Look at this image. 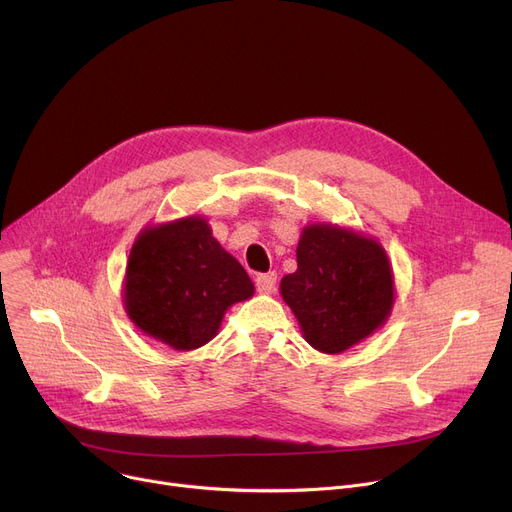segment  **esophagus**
I'll return each instance as SVG.
<instances>
[{"mask_svg": "<svg viewBox=\"0 0 512 512\" xmlns=\"http://www.w3.org/2000/svg\"><path fill=\"white\" fill-rule=\"evenodd\" d=\"M256 289L260 293H266V295L277 291V274H274V272L258 274V277H256Z\"/></svg>", "mask_w": 512, "mask_h": 512, "instance_id": "34e87169", "label": "esophagus"}]
</instances>
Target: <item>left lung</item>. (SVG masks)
I'll use <instances>...</instances> for the list:
<instances>
[{"label": "left lung", "mask_w": 512, "mask_h": 512, "mask_svg": "<svg viewBox=\"0 0 512 512\" xmlns=\"http://www.w3.org/2000/svg\"><path fill=\"white\" fill-rule=\"evenodd\" d=\"M303 338L326 355H340L377 332L396 301L393 270L383 246L361 231L311 223L297 244V270L281 281Z\"/></svg>", "instance_id": "obj_1"}]
</instances>
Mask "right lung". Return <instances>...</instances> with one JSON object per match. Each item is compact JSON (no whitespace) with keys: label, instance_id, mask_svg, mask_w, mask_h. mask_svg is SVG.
Wrapping results in <instances>:
<instances>
[{"label":"right lung","instance_id":"obj_1","mask_svg":"<svg viewBox=\"0 0 512 512\" xmlns=\"http://www.w3.org/2000/svg\"><path fill=\"white\" fill-rule=\"evenodd\" d=\"M254 295L244 266L213 238L205 217L147 225L131 248L123 303L145 336L174 350L213 340L225 311Z\"/></svg>","mask_w":512,"mask_h":512}]
</instances>
